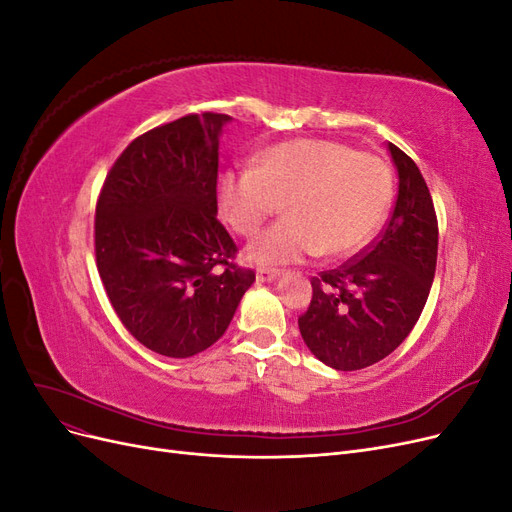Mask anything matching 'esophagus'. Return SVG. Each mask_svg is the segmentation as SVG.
I'll return each instance as SVG.
<instances>
[{"mask_svg": "<svg viewBox=\"0 0 512 512\" xmlns=\"http://www.w3.org/2000/svg\"><path fill=\"white\" fill-rule=\"evenodd\" d=\"M280 275H282L280 269H258L256 280H258V282H273V280H277V277H280Z\"/></svg>", "mask_w": 512, "mask_h": 512, "instance_id": "obj_1", "label": "esophagus"}]
</instances>
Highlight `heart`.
<instances>
[{
    "instance_id": "1",
    "label": "heart",
    "mask_w": 512,
    "mask_h": 512,
    "mask_svg": "<svg viewBox=\"0 0 512 512\" xmlns=\"http://www.w3.org/2000/svg\"><path fill=\"white\" fill-rule=\"evenodd\" d=\"M284 203V218L245 250L254 265L273 267L307 256H348L374 237L393 203V175L374 153L297 138L267 149L254 168L226 170L218 205L226 224L252 237Z\"/></svg>"
}]
</instances>
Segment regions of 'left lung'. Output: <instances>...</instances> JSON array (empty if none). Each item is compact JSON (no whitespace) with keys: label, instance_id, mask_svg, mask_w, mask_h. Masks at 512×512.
Instances as JSON below:
<instances>
[{"label":"left lung","instance_id":"8db88e82","mask_svg":"<svg viewBox=\"0 0 512 512\" xmlns=\"http://www.w3.org/2000/svg\"><path fill=\"white\" fill-rule=\"evenodd\" d=\"M399 177L393 215L378 239L342 267L312 277V303L299 318L303 342L339 371L389 356L414 329L438 260V218L421 170L389 143Z\"/></svg>","mask_w":512,"mask_h":512}]
</instances>
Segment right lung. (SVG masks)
Listing matches in <instances>:
<instances>
[{"label":"right lung","instance_id":"obj_1","mask_svg":"<svg viewBox=\"0 0 512 512\" xmlns=\"http://www.w3.org/2000/svg\"><path fill=\"white\" fill-rule=\"evenodd\" d=\"M228 115H185L123 149L96 205V262L115 314L145 348L188 359L218 342L256 280L218 215Z\"/></svg>","mask_w":512,"mask_h":512}]
</instances>
